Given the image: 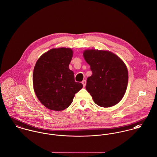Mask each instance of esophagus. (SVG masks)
I'll return each instance as SVG.
<instances>
[{"label": "esophagus", "mask_w": 157, "mask_h": 157, "mask_svg": "<svg viewBox=\"0 0 157 157\" xmlns=\"http://www.w3.org/2000/svg\"><path fill=\"white\" fill-rule=\"evenodd\" d=\"M82 84H83V86L85 87V86H86V81L85 80H83V82H82Z\"/></svg>", "instance_id": "1"}]
</instances>
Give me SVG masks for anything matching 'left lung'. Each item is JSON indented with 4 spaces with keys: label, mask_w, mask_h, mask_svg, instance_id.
Instances as JSON below:
<instances>
[{
    "label": "left lung",
    "mask_w": 157,
    "mask_h": 157,
    "mask_svg": "<svg viewBox=\"0 0 157 157\" xmlns=\"http://www.w3.org/2000/svg\"><path fill=\"white\" fill-rule=\"evenodd\" d=\"M83 56L90 65L92 75L86 89L94 101L104 108L117 104L123 97L128 83V72L124 62L106 51L85 50Z\"/></svg>",
    "instance_id": "left-lung-1"
}]
</instances>
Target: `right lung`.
Here are the masks:
<instances>
[{"label":"right lung","instance_id":"1","mask_svg":"<svg viewBox=\"0 0 157 157\" xmlns=\"http://www.w3.org/2000/svg\"><path fill=\"white\" fill-rule=\"evenodd\" d=\"M73 52L71 49H52L37 61L33 71V86L37 97L47 108L63 110L72 103L75 94L83 88L75 82L69 69Z\"/></svg>","mask_w":157,"mask_h":157}]
</instances>
